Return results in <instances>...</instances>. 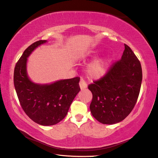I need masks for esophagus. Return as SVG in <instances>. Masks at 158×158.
I'll list each match as a JSON object with an SVG mask.
<instances>
[{
	"label": "esophagus",
	"mask_w": 158,
	"mask_h": 158,
	"mask_svg": "<svg viewBox=\"0 0 158 158\" xmlns=\"http://www.w3.org/2000/svg\"><path fill=\"white\" fill-rule=\"evenodd\" d=\"M79 85H80V89H81V90H83V89H86V87H87V85H86V82H85V80H84L83 79H82V80L80 81Z\"/></svg>",
	"instance_id": "34e87169"
}]
</instances>
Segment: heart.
I'll list each match as a JSON object with an SVG mask.
<instances>
[{
    "mask_svg": "<svg viewBox=\"0 0 158 158\" xmlns=\"http://www.w3.org/2000/svg\"><path fill=\"white\" fill-rule=\"evenodd\" d=\"M98 52L91 51L86 53L84 58L85 59H93L98 56ZM111 58L109 56H106L96 60L89 65L88 68V73L89 76L93 79H99L104 77L110 67Z\"/></svg>",
    "mask_w": 158,
    "mask_h": 158,
    "instance_id": "b5f03b06",
    "label": "heart"
}]
</instances>
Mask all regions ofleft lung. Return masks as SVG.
<instances>
[{
    "instance_id": "obj_1",
    "label": "left lung",
    "mask_w": 158,
    "mask_h": 158,
    "mask_svg": "<svg viewBox=\"0 0 158 158\" xmlns=\"http://www.w3.org/2000/svg\"><path fill=\"white\" fill-rule=\"evenodd\" d=\"M142 79L140 61L125 44L121 60L114 63L103 78L88 86L93 94L90 110L93 117L103 124L123 121L136 104Z\"/></svg>"
}]
</instances>
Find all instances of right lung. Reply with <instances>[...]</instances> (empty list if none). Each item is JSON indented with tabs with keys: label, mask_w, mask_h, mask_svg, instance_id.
<instances>
[{
	"label": "right lung",
	"mask_w": 158,
	"mask_h": 158,
	"mask_svg": "<svg viewBox=\"0 0 158 158\" xmlns=\"http://www.w3.org/2000/svg\"><path fill=\"white\" fill-rule=\"evenodd\" d=\"M47 42L40 40L24 50L14 69V82L22 109L31 119L44 126L62 121L80 91V78L60 80L50 84L31 81L27 73L28 57L34 50Z\"/></svg>",
	"instance_id": "add662e5"
}]
</instances>
